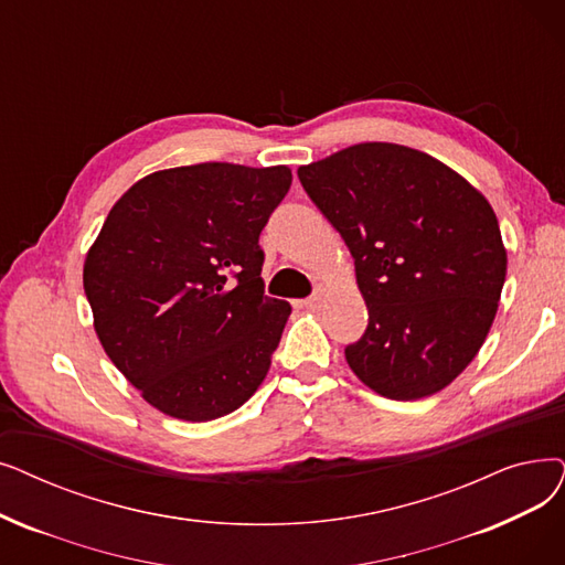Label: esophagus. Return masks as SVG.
<instances>
[{
  "mask_svg": "<svg viewBox=\"0 0 565 565\" xmlns=\"http://www.w3.org/2000/svg\"><path fill=\"white\" fill-rule=\"evenodd\" d=\"M321 302H323V298H321V296H311V298L302 300V307H305V309H309V311H316V309H321Z\"/></svg>",
  "mask_w": 565,
  "mask_h": 565,
  "instance_id": "obj_1",
  "label": "esophagus"
}]
</instances>
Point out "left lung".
I'll return each instance as SVG.
<instances>
[{
    "mask_svg": "<svg viewBox=\"0 0 565 565\" xmlns=\"http://www.w3.org/2000/svg\"><path fill=\"white\" fill-rule=\"evenodd\" d=\"M298 178L355 258L370 326L347 347L353 374L397 402L450 385L484 343L505 281L492 205L446 163L395 142L347 147Z\"/></svg>",
    "mask_w": 565,
    "mask_h": 565,
    "instance_id": "8db88e82",
    "label": "left lung"
}]
</instances>
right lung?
I'll return each instance as SVG.
<instances>
[{
    "instance_id": "obj_1",
    "label": "right lung",
    "mask_w": 565,
    "mask_h": 565,
    "mask_svg": "<svg viewBox=\"0 0 565 565\" xmlns=\"http://www.w3.org/2000/svg\"><path fill=\"white\" fill-rule=\"evenodd\" d=\"M290 180L288 166L159 170L121 195L89 247L96 337L170 418H222L267 376L290 305L263 292L258 237Z\"/></svg>"
}]
</instances>
